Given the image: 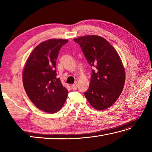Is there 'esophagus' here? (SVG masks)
<instances>
[{
	"label": "esophagus",
	"instance_id": "34e87169",
	"mask_svg": "<svg viewBox=\"0 0 152 152\" xmlns=\"http://www.w3.org/2000/svg\"><path fill=\"white\" fill-rule=\"evenodd\" d=\"M71 88H72V89L75 90L77 89V88H78V85H77V83H75L74 84H72V86H71Z\"/></svg>",
	"mask_w": 152,
	"mask_h": 152
}]
</instances>
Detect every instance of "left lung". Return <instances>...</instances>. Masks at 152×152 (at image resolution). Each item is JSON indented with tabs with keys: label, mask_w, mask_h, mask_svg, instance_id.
Masks as SVG:
<instances>
[{
	"label": "left lung",
	"mask_w": 152,
	"mask_h": 152,
	"mask_svg": "<svg viewBox=\"0 0 152 152\" xmlns=\"http://www.w3.org/2000/svg\"><path fill=\"white\" fill-rule=\"evenodd\" d=\"M81 47L88 62L95 70L88 91L84 93L89 104L98 110L110 107L124 89L125 71L117 51L105 38L87 35L74 39Z\"/></svg>",
	"instance_id": "1"
}]
</instances>
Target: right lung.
Here are the masks:
<instances>
[{"label": "right lung", "instance_id": "add662e5", "mask_svg": "<svg viewBox=\"0 0 152 152\" xmlns=\"http://www.w3.org/2000/svg\"><path fill=\"white\" fill-rule=\"evenodd\" d=\"M69 40L50 39L34 48L25 63L23 83L28 98L40 110L50 114L59 111L68 90L57 78L56 60L59 50Z\"/></svg>", "mask_w": 152, "mask_h": 152}]
</instances>
